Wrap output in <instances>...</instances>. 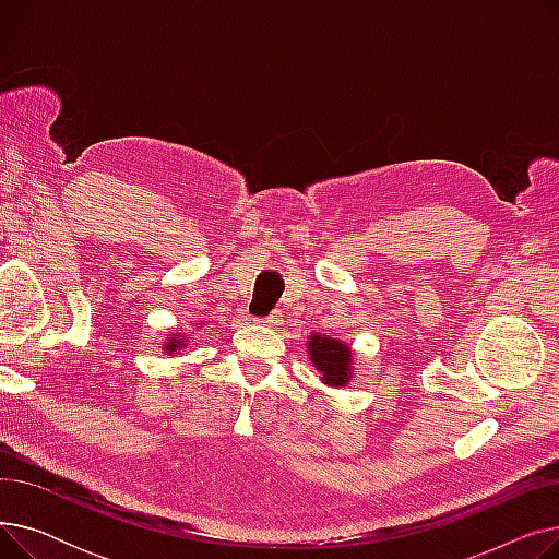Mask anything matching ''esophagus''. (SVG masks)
<instances>
[{
    "label": "esophagus",
    "mask_w": 559,
    "mask_h": 559,
    "mask_svg": "<svg viewBox=\"0 0 559 559\" xmlns=\"http://www.w3.org/2000/svg\"><path fill=\"white\" fill-rule=\"evenodd\" d=\"M255 321H260V324H264V326H278L283 317H281V312H272L270 317H262V319H255Z\"/></svg>",
    "instance_id": "1"
}]
</instances>
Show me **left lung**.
I'll return each instance as SVG.
<instances>
[{
    "instance_id": "8db88e82",
    "label": "left lung",
    "mask_w": 559,
    "mask_h": 559,
    "mask_svg": "<svg viewBox=\"0 0 559 559\" xmlns=\"http://www.w3.org/2000/svg\"><path fill=\"white\" fill-rule=\"evenodd\" d=\"M308 354L326 385L346 388L354 380V369H350L354 356H350V348L344 342L312 333L308 340Z\"/></svg>"
}]
</instances>
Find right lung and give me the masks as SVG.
<instances>
[{
	"instance_id": "add662e5",
	"label": "right lung",
	"mask_w": 559,
	"mask_h": 559,
	"mask_svg": "<svg viewBox=\"0 0 559 559\" xmlns=\"http://www.w3.org/2000/svg\"><path fill=\"white\" fill-rule=\"evenodd\" d=\"M186 342H188V340H183V335L176 333L174 337H169V340H167V344H163V350H167V354H174V350L183 348V346H186Z\"/></svg>"
}]
</instances>
